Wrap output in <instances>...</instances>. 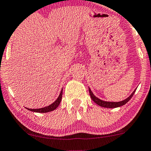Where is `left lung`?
I'll return each instance as SVG.
<instances>
[{
    "instance_id": "8db88e82",
    "label": "left lung",
    "mask_w": 151,
    "mask_h": 151,
    "mask_svg": "<svg viewBox=\"0 0 151 151\" xmlns=\"http://www.w3.org/2000/svg\"><path fill=\"white\" fill-rule=\"evenodd\" d=\"M136 89L137 88H135V90H134V91L131 93V95L129 97H127V99H125L122 101H119V102H111V101H103V100L100 99L95 96V95L93 94V92H92V90H91V89L90 88H89V92H90L91 99H92L93 100V101H94V103H96L98 105L101 106V107H105V108H116V107H121V106L124 105L127 103H128V102L130 101L131 98H132V96H133V94H134Z\"/></svg>"
}]
</instances>
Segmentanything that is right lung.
<instances>
[{
    "instance_id": "1",
    "label": "right lung",
    "mask_w": 151,
    "mask_h": 151,
    "mask_svg": "<svg viewBox=\"0 0 151 151\" xmlns=\"http://www.w3.org/2000/svg\"><path fill=\"white\" fill-rule=\"evenodd\" d=\"M62 93H63V89H61L60 94H59V96L56 99V101L53 102L52 104H50V105L46 106V107L39 108V109H29V108H26L27 109L31 111L36 112V113H47V112H50L55 110L56 108L59 105V104L61 103V99H62Z\"/></svg>"
}]
</instances>
